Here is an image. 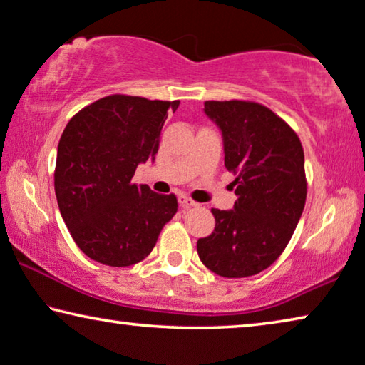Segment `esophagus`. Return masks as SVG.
Listing matches in <instances>:
<instances>
[{"mask_svg":"<svg viewBox=\"0 0 365 365\" xmlns=\"http://www.w3.org/2000/svg\"><path fill=\"white\" fill-rule=\"evenodd\" d=\"M178 205H180L183 210H188V208H193V206H198V203H195L192 198L185 197V195H180V197H178Z\"/></svg>","mask_w":365,"mask_h":365,"instance_id":"esophagus-1","label":"esophagus"}]
</instances>
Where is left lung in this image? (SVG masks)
Returning <instances> with one entry per match:
<instances>
[{"mask_svg":"<svg viewBox=\"0 0 365 365\" xmlns=\"http://www.w3.org/2000/svg\"><path fill=\"white\" fill-rule=\"evenodd\" d=\"M221 130L225 165L236 175L232 210H211L215 231L197 242L200 260L226 279L259 274L284 252L307 200L304 155L288 124L254 101H206Z\"/></svg>","mask_w":365,"mask_h":365,"instance_id":"left-lung-1","label":"left lung"}]
</instances>
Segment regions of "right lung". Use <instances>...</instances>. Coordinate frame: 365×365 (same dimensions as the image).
<instances>
[{
  "label": "right lung",
  "instance_id": "obj_1",
  "mask_svg": "<svg viewBox=\"0 0 365 365\" xmlns=\"http://www.w3.org/2000/svg\"><path fill=\"white\" fill-rule=\"evenodd\" d=\"M180 101L111 95L70 119L58 140L53 173L58 210L90 259L128 267L148 257L162 227L177 213L175 195L130 182L154 162L168 111Z\"/></svg>",
  "mask_w": 365,
  "mask_h": 365
}]
</instances>
